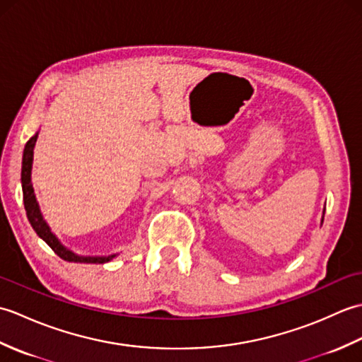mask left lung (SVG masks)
Listing matches in <instances>:
<instances>
[{
    "mask_svg": "<svg viewBox=\"0 0 362 362\" xmlns=\"http://www.w3.org/2000/svg\"><path fill=\"white\" fill-rule=\"evenodd\" d=\"M320 222H324V216H322V221Z\"/></svg>",
    "mask_w": 362,
    "mask_h": 362,
    "instance_id": "obj_1",
    "label": "left lung"
}]
</instances>
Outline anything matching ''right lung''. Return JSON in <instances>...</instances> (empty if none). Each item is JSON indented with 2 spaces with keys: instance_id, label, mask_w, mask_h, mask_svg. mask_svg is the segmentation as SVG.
Returning a JSON list of instances; mask_svg holds the SVG:
<instances>
[{
  "instance_id": "right-lung-1",
  "label": "right lung",
  "mask_w": 362,
  "mask_h": 362,
  "mask_svg": "<svg viewBox=\"0 0 362 362\" xmlns=\"http://www.w3.org/2000/svg\"><path fill=\"white\" fill-rule=\"evenodd\" d=\"M37 138H38V132L29 138V141L25 146V151H23V160H21L23 202H25L26 216L30 222V226H33V228L35 230V233L65 261H70V263H95V264L109 263V261L117 257L118 253H112V255H79V253L73 252L71 249H68L66 245L60 243L59 238L52 233L48 222L45 221L40 205H38L35 193H34L33 177H30L33 175L34 148H35Z\"/></svg>"
}]
</instances>
